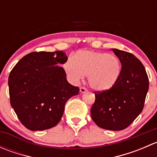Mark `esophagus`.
I'll list each match as a JSON object with an SVG mask.
<instances>
[{"label": "esophagus", "mask_w": 157, "mask_h": 157, "mask_svg": "<svg viewBox=\"0 0 157 157\" xmlns=\"http://www.w3.org/2000/svg\"><path fill=\"white\" fill-rule=\"evenodd\" d=\"M80 93H85V92L87 91V89L85 88V87H83V86H81V87L80 88Z\"/></svg>", "instance_id": "esophagus-1"}]
</instances>
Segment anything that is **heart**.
Returning a JSON list of instances; mask_svg holds the SVG:
<instances>
[{
	"label": "heart",
	"instance_id": "b5f03b06",
	"mask_svg": "<svg viewBox=\"0 0 157 157\" xmlns=\"http://www.w3.org/2000/svg\"><path fill=\"white\" fill-rule=\"evenodd\" d=\"M64 70L74 81H78L83 75L92 88L99 91L109 90L120 77L121 65L118 57L104 52L80 50L72 60L64 64Z\"/></svg>",
	"mask_w": 157,
	"mask_h": 157
}]
</instances>
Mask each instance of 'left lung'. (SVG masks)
Instances as JSON below:
<instances>
[{
	"label": "left lung",
	"instance_id": "obj_1",
	"mask_svg": "<svg viewBox=\"0 0 157 157\" xmlns=\"http://www.w3.org/2000/svg\"><path fill=\"white\" fill-rule=\"evenodd\" d=\"M121 64L120 77L109 90L95 92L92 119L99 128L121 131L143 111L149 79L143 64L134 55L112 48Z\"/></svg>",
	"mask_w": 157,
	"mask_h": 157
}]
</instances>
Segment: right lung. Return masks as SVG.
I'll use <instances>...</instances> for the list:
<instances>
[{"label":"right lung","mask_w":157,"mask_h":157,"mask_svg":"<svg viewBox=\"0 0 157 157\" xmlns=\"http://www.w3.org/2000/svg\"><path fill=\"white\" fill-rule=\"evenodd\" d=\"M67 60L63 51L34 52L22 58L10 71V105L27 129L55 127L61 119L67 101L79 93V87L70 84L64 70L58 66Z\"/></svg>","instance_id":"right-lung-1"}]
</instances>
